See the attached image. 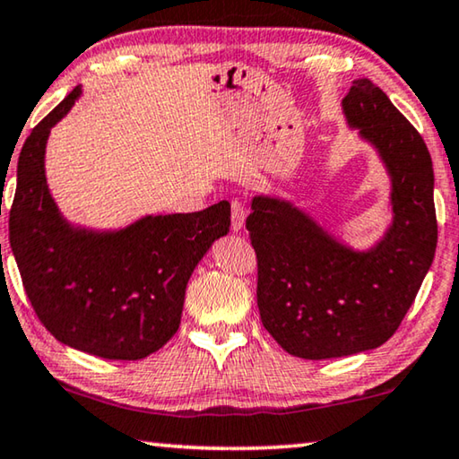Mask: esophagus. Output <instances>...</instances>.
<instances>
[{"label":"esophagus","instance_id":"1","mask_svg":"<svg viewBox=\"0 0 459 459\" xmlns=\"http://www.w3.org/2000/svg\"><path fill=\"white\" fill-rule=\"evenodd\" d=\"M246 204L242 201H231V230L240 231L246 221Z\"/></svg>","mask_w":459,"mask_h":459}]
</instances>
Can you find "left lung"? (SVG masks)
<instances>
[{"mask_svg":"<svg viewBox=\"0 0 459 459\" xmlns=\"http://www.w3.org/2000/svg\"><path fill=\"white\" fill-rule=\"evenodd\" d=\"M343 114L391 176L394 223L383 240L356 252L291 203L269 196H255L246 219L263 327L288 354L307 360L358 354L387 342L437 248L435 174L422 136L368 78L351 84Z\"/></svg>","mask_w":459,"mask_h":459,"instance_id":"8db88e82","label":"left lung"}]
</instances>
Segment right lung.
I'll return each mask as SVG.
<instances>
[{
	"instance_id": "right-lung-1",
	"label": "right lung",
	"mask_w": 459,
	"mask_h": 459,
	"mask_svg": "<svg viewBox=\"0 0 459 459\" xmlns=\"http://www.w3.org/2000/svg\"><path fill=\"white\" fill-rule=\"evenodd\" d=\"M78 95L81 86L22 144L10 246L30 307L57 342L108 360H141L180 327L192 271L230 231V203L103 234L72 228L45 182V144Z\"/></svg>"
}]
</instances>
